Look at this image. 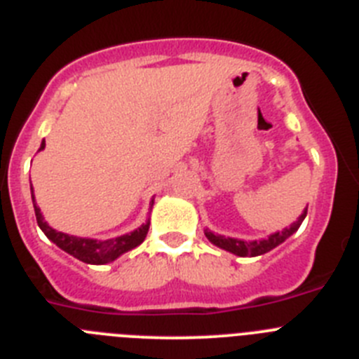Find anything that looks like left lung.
<instances>
[{"label": "left lung", "instance_id": "left-lung-1", "mask_svg": "<svg viewBox=\"0 0 359 359\" xmlns=\"http://www.w3.org/2000/svg\"><path fill=\"white\" fill-rule=\"evenodd\" d=\"M306 215H308V208L302 211V215H300L299 218H297V222H293L290 227L283 229L280 232H273V234H270L268 238H263V240L245 241V240H238V238H225V236L215 234V232L208 231V229L203 231V234H205V238H208L212 245L231 252V254H234V256L256 257V256H263V254L270 252L272 248L279 247L283 241L288 240L293 232H297V229L300 227V224L304 222Z\"/></svg>", "mask_w": 359, "mask_h": 359}]
</instances>
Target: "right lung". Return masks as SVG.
Returning <instances> with one entry per match:
<instances>
[{"instance_id": "1", "label": "right lung", "mask_w": 359, "mask_h": 359, "mask_svg": "<svg viewBox=\"0 0 359 359\" xmlns=\"http://www.w3.org/2000/svg\"><path fill=\"white\" fill-rule=\"evenodd\" d=\"M46 143H41L39 151L44 150ZM32 189V202H34L35 209V218H37V224L41 227V231L46 234V238L50 241H53L59 248H62L64 252H67L69 256L76 257V259L83 261L87 264H105L111 263V261L118 259L119 256H123L125 252L132 250L137 245H141L144 241L148 234V229H150V219H147V224H143L141 227H137L135 231L128 232V234L118 236V238H112V240H93V238H80V236H69L66 232L55 231L53 227L48 225V222H44V216L41 212V209L37 208L34 196V187ZM151 205H154V200H151Z\"/></svg>"}]
</instances>
